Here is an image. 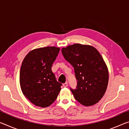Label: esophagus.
Wrapping results in <instances>:
<instances>
[{
	"mask_svg": "<svg viewBox=\"0 0 129 129\" xmlns=\"http://www.w3.org/2000/svg\"><path fill=\"white\" fill-rule=\"evenodd\" d=\"M62 85L64 87H67L68 86V82H66L65 83H64V84H62Z\"/></svg>",
	"mask_w": 129,
	"mask_h": 129,
	"instance_id": "34e87169",
	"label": "esophagus"
}]
</instances>
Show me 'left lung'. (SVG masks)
I'll use <instances>...</instances> for the list:
<instances>
[{
  "label": "left lung",
  "instance_id": "1",
  "mask_svg": "<svg viewBox=\"0 0 129 129\" xmlns=\"http://www.w3.org/2000/svg\"><path fill=\"white\" fill-rule=\"evenodd\" d=\"M63 56L75 69L77 86L70 88L74 97L84 106L97 103L106 90L108 69L99 51L90 45L80 44L62 48Z\"/></svg>",
  "mask_w": 129,
  "mask_h": 129
}]
</instances>
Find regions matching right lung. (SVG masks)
<instances>
[{
  "mask_svg": "<svg viewBox=\"0 0 129 129\" xmlns=\"http://www.w3.org/2000/svg\"><path fill=\"white\" fill-rule=\"evenodd\" d=\"M59 48L47 47L32 50L25 57L20 72L23 94L35 105L45 108L55 101L62 84L56 79L52 66Z\"/></svg>",
  "mask_w": 129,
  "mask_h": 129,
  "instance_id": "obj_1",
  "label": "right lung"
}]
</instances>
